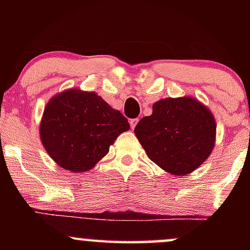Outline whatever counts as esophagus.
<instances>
[{"label": "esophagus", "mask_w": 250, "mask_h": 250, "mask_svg": "<svg viewBox=\"0 0 250 250\" xmlns=\"http://www.w3.org/2000/svg\"><path fill=\"white\" fill-rule=\"evenodd\" d=\"M129 123H130V127H131V129H134L135 127H136L137 123H139V119H131L130 121H129Z\"/></svg>", "instance_id": "34e87169"}]
</instances>
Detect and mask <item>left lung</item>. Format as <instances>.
Segmentation results:
<instances>
[{
  "mask_svg": "<svg viewBox=\"0 0 250 250\" xmlns=\"http://www.w3.org/2000/svg\"><path fill=\"white\" fill-rule=\"evenodd\" d=\"M148 157L175 176L193 173L208 159L216 140V122L208 107L191 96L167 97L134 130Z\"/></svg>",
  "mask_w": 250,
  "mask_h": 250,
  "instance_id": "8db88e82",
  "label": "left lung"
}]
</instances>
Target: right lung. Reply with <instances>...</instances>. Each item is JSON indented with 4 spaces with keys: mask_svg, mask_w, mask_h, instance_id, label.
<instances>
[{
    "mask_svg": "<svg viewBox=\"0 0 250 250\" xmlns=\"http://www.w3.org/2000/svg\"><path fill=\"white\" fill-rule=\"evenodd\" d=\"M128 120L94 91L71 88L49 100L40 123V137L60 167L83 173L108 154Z\"/></svg>",
    "mask_w": 250,
    "mask_h": 250,
    "instance_id": "1",
    "label": "right lung"
}]
</instances>
